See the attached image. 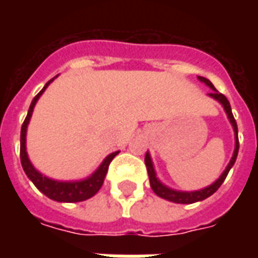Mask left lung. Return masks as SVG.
<instances>
[{"instance_id":"1","label":"left lung","mask_w":258,"mask_h":258,"mask_svg":"<svg viewBox=\"0 0 258 258\" xmlns=\"http://www.w3.org/2000/svg\"><path fill=\"white\" fill-rule=\"evenodd\" d=\"M198 79L202 83H205L207 87H210L211 92L209 94V96L211 98H214L216 101H218L221 103L222 106H224V110L227 113L228 118H229V123L232 124L233 131H235V151H233V155L231 157V160L228 163L227 168L224 170V173L220 175V178L217 179L216 182H213L209 186H206L203 189L199 190H192V192H182V190H175L171 189V188H168L164 184H162L159 178L156 177V171H155V168H153V163H152L151 155H149V152H146L145 155V164L146 168H148V174H149V182H151V188L153 189V192L157 195V196H160L162 199H166L168 202H174V203H182V205H190V203H195V202H200V200H205L207 199L209 196L214 194L221 184L225 181L227 178L228 173H229V170L232 168V166L236 162V157H238V151H239V140H238V125H236V121H235V118H233L232 110H231V105H229V101H228L225 95H222L220 94L218 91L216 90V87L211 84L210 80L205 79V77H200L198 76Z\"/></svg>"}]
</instances>
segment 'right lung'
<instances>
[{
	"mask_svg": "<svg viewBox=\"0 0 258 258\" xmlns=\"http://www.w3.org/2000/svg\"><path fill=\"white\" fill-rule=\"evenodd\" d=\"M52 81L53 79L49 80L45 87L34 96V99L31 101V105L29 107L27 116L22 124V130H20V162H22V167L25 170L29 179L36 185L37 189L42 192L45 196H48L49 199L55 200V202H66V203L83 202V200L92 198L98 190L101 189L105 177H106L109 164L113 160V157L117 155L118 151L113 152L109 156L105 157V160L101 163V166L96 168L95 173L91 174L88 178L80 179V181H56V179L48 178L45 175H42L40 171H37L34 166L31 164L30 159L27 156V152H26V133H27V125L30 121L31 114H33V109L36 106L38 98L42 95V92Z\"/></svg>",
	"mask_w": 258,
	"mask_h": 258,
	"instance_id": "right-lung-1",
	"label": "right lung"
}]
</instances>
